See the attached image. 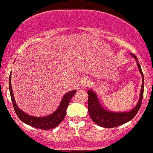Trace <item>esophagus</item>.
Masks as SVG:
<instances>
[{
	"label": "esophagus",
	"mask_w": 153,
	"mask_h": 153,
	"mask_svg": "<svg viewBox=\"0 0 153 153\" xmlns=\"http://www.w3.org/2000/svg\"><path fill=\"white\" fill-rule=\"evenodd\" d=\"M90 79L88 77H82V79L81 80V85L82 86H88L90 84Z\"/></svg>",
	"instance_id": "34e87169"
}]
</instances>
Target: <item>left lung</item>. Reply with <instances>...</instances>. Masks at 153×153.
I'll use <instances>...</instances> for the list:
<instances>
[{"mask_svg": "<svg viewBox=\"0 0 153 153\" xmlns=\"http://www.w3.org/2000/svg\"><path fill=\"white\" fill-rule=\"evenodd\" d=\"M130 54L136 60L137 65H138V69L142 77V84L140 90V96L138 104L136 105V107L132 110L127 113H113L111 112V111H106L100 106V102H98L97 97L95 93L90 90H89L87 92L88 95V110L90 117H91L92 120L95 123H97L98 126L103 127V128H115V127H117L128 122L129 121L131 120L135 117L137 113H138V111H139L140 108L141 107L142 98H143L144 94V75L143 73H142L140 65L138 61V59L132 53Z\"/></svg>", "mask_w": 153, "mask_h": 153, "instance_id": "8db88e82", "label": "left lung"}]
</instances>
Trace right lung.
Returning <instances> with one entry per match:
<instances>
[{
    "mask_svg": "<svg viewBox=\"0 0 153 153\" xmlns=\"http://www.w3.org/2000/svg\"><path fill=\"white\" fill-rule=\"evenodd\" d=\"M11 73L10 74L9 78V90L10 94L12 100L14 110L15 113L17 114V117H19L23 122L27 124V125L33 127V128L41 129H51L55 128L61 123V121L63 120L66 114L67 108L68 107L70 102V100L74 97L75 93L76 92V90L67 92L65 94L63 97V99L61 100V102L59 107H58L55 112L51 115L46 116L43 117H35L32 116L27 115L26 113L23 112L18 108L17 105L15 103L13 93L12 92L11 84Z\"/></svg>",
    "mask_w": 153,
    "mask_h": 153,
    "instance_id": "1",
    "label": "right lung"
}]
</instances>
